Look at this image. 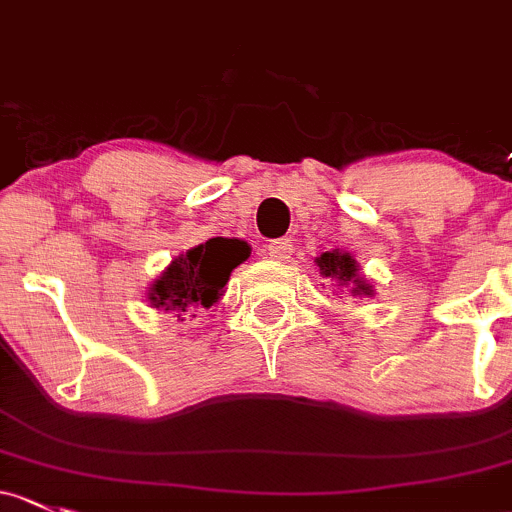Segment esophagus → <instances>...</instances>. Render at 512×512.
I'll return each instance as SVG.
<instances>
[{"mask_svg":"<svg viewBox=\"0 0 512 512\" xmlns=\"http://www.w3.org/2000/svg\"><path fill=\"white\" fill-rule=\"evenodd\" d=\"M267 252H270V257L274 262H287L289 255H292V242L289 240H272L270 245H267Z\"/></svg>","mask_w":512,"mask_h":512,"instance_id":"1","label":"esophagus"}]
</instances>
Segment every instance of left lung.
Segmentation results:
<instances>
[{
	"label": "left lung",
	"mask_w": 512,
	"mask_h": 512,
	"mask_svg": "<svg viewBox=\"0 0 512 512\" xmlns=\"http://www.w3.org/2000/svg\"><path fill=\"white\" fill-rule=\"evenodd\" d=\"M316 270L326 277L338 292H348V297H373L375 287L360 274L358 260L346 250H328L316 257Z\"/></svg>",
	"instance_id": "8db88e82"
}]
</instances>
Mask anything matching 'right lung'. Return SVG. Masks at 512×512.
I'll return each mask as SVG.
<instances>
[{
	"label": "right lung",
	"instance_id": "right-lung-1",
	"mask_svg": "<svg viewBox=\"0 0 512 512\" xmlns=\"http://www.w3.org/2000/svg\"><path fill=\"white\" fill-rule=\"evenodd\" d=\"M252 247L238 238H211L166 265V270L147 287L149 306L159 311H174L176 319L186 314L211 309L223 297L230 272L250 257Z\"/></svg>",
	"mask_w": 512,
	"mask_h": 512
}]
</instances>
